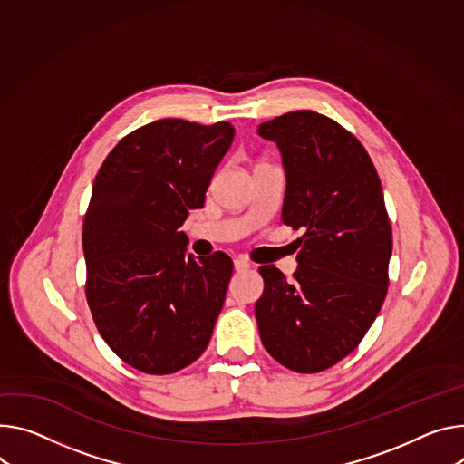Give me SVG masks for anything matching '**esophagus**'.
I'll list each match as a JSON object with an SVG mask.
<instances>
[{
  "instance_id": "esophagus-1",
  "label": "esophagus",
  "mask_w": 464,
  "mask_h": 464,
  "mask_svg": "<svg viewBox=\"0 0 464 464\" xmlns=\"http://www.w3.org/2000/svg\"><path fill=\"white\" fill-rule=\"evenodd\" d=\"M233 265H235V270L237 272H242V270H247L251 265L246 261V259H242V257H238V259H235L233 261Z\"/></svg>"
}]
</instances>
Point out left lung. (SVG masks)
Instances as JSON below:
<instances>
[{
  "label": "left lung",
  "mask_w": 464,
  "mask_h": 464,
  "mask_svg": "<svg viewBox=\"0 0 464 464\" xmlns=\"http://www.w3.org/2000/svg\"><path fill=\"white\" fill-rule=\"evenodd\" d=\"M257 133L281 151V218L305 229L294 279L259 268V334L283 366L322 372L357 348L387 296L392 229L382 181L362 144L324 114L286 112Z\"/></svg>",
  "instance_id": "obj_1"
}]
</instances>
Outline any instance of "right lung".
<instances>
[{
	"label": "right lung",
	"mask_w": 464,
	"mask_h": 464,
	"mask_svg": "<svg viewBox=\"0 0 464 464\" xmlns=\"http://www.w3.org/2000/svg\"><path fill=\"white\" fill-rule=\"evenodd\" d=\"M233 137L229 121L157 120L123 137L94 179L82 224L87 302L109 348L144 373L194 362L224 307L233 261L185 257L179 227L203 207Z\"/></svg>",
	"instance_id": "add662e5"
}]
</instances>
